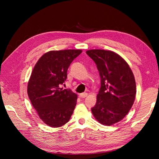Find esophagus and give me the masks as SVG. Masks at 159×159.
Instances as JSON below:
<instances>
[{"label": "esophagus", "mask_w": 159, "mask_h": 159, "mask_svg": "<svg viewBox=\"0 0 159 159\" xmlns=\"http://www.w3.org/2000/svg\"><path fill=\"white\" fill-rule=\"evenodd\" d=\"M87 96V93H82L79 94V97L81 98H85Z\"/></svg>", "instance_id": "obj_1"}]
</instances>
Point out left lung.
<instances>
[{
	"label": "left lung",
	"mask_w": 159,
	"mask_h": 159,
	"mask_svg": "<svg viewBox=\"0 0 159 159\" xmlns=\"http://www.w3.org/2000/svg\"><path fill=\"white\" fill-rule=\"evenodd\" d=\"M86 53L96 64L101 83L92 112L100 124L111 126L122 120L133 106L136 95L134 74L116 52L94 49Z\"/></svg>",
	"instance_id": "1"
}]
</instances>
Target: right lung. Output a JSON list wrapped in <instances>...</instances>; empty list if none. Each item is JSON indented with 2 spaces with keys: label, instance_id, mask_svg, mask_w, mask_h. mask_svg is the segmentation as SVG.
I'll return each mask as SVG.
<instances>
[{
  "label": "right lung",
  "instance_id": "obj_1",
  "mask_svg": "<svg viewBox=\"0 0 159 159\" xmlns=\"http://www.w3.org/2000/svg\"><path fill=\"white\" fill-rule=\"evenodd\" d=\"M81 50H52L40 57L28 83L27 93L40 119L50 127H60L70 119L77 95L61 88L67 71Z\"/></svg>",
  "mask_w": 159,
  "mask_h": 159
}]
</instances>
